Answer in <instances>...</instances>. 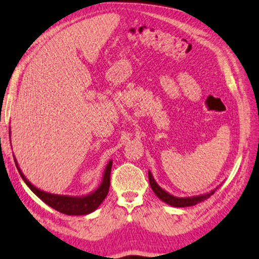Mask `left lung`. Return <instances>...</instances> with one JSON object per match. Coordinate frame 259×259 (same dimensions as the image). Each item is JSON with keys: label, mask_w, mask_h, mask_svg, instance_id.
<instances>
[{"label": "left lung", "mask_w": 259, "mask_h": 259, "mask_svg": "<svg viewBox=\"0 0 259 259\" xmlns=\"http://www.w3.org/2000/svg\"><path fill=\"white\" fill-rule=\"evenodd\" d=\"M149 181H150V186L152 188V190L159 199H161L163 203H166L168 205H170V206H174V207H186V206H192V205H196L200 202H204V200H206L207 198H210V197L214 194L217 191V189L219 187H217L211 190L210 192H206V194H203V195H198V196H192V197H178V196H174L169 194V192H167L166 190H163V189L159 186V184L155 182V180L153 178V175H152L151 171L149 170Z\"/></svg>", "instance_id": "obj_1"}]
</instances>
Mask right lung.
Listing matches in <instances>:
<instances>
[{"instance_id": "1", "label": "right lung", "mask_w": 259, "mask_h": 259, "mask_svg": "<svg viewBox=\"0 0 259 259\" xmlns=\"http://www.w3.org/2000/svg\"><path fill=\"white\" fill-rule=\"evenodd\" d=\"M9 130V135H10ZM15 163L17 166V169L19 171L20 176L26 183V186L31 189L34 194L46 203L49 206L54 208V210L59 211L61 213L68 215H85L90 214L97 210L100 206V204L104 202V199L107 197L109 191V184H110V169H112L113 160H109L107 166L105 168L104 176H102V181L100 186L98 187L96 190L90 192L88 195L84 196H68V195H56L51 194V192L44 191L41 189L34 187L28 180L26 176L23 174L18 166L17 160L15 158Z\"/></svg>"}]
</instances>
